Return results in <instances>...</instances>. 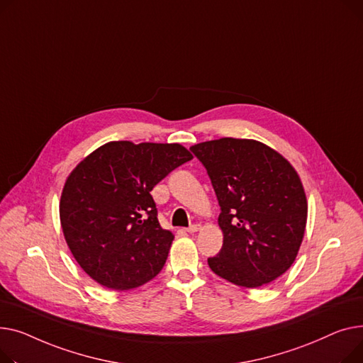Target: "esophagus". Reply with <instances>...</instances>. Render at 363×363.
Listing matches in <instances>:
<instances>
[{
    "label": "esophagus",
    "instance_id": "34e87169",
    "mask_svg": "<svg viewBox=\"0 0 363 363\" xmlns=\"http://www.w3.org/2000/svg\"><path fill=\"white\" fill-rule=\"evenodd\" d=\"M199 230H201V225H199V224H191L190 227L186 228L187 233H196V231H199Z\"/></svg>",
    "mask_w": 363,
    "mask_h": 363
}]
</instances>
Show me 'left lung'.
I'll return each mask as SVG.
<instances>
[{"label":"left lung","mask_w":363,"mask_h":363,"mask_svg":"<svg viewBox=\"0 0 363 363\" xmlns=\"http://www.w3.org/2000/svg\"><path fill=\"white\" fill-rule=\"evenodd\" d=\"M190 151L206 168L221 208L223 247L208 258L209 268L247 289L279 279L294 262L306 228L299 174L283 155L252 139L221 138Z\"/></svg>","instance_id":"left-lung-1"}]
</instances>
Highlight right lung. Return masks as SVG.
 <instances>
[{
    "instance_id": "right-lung-1",
    "label": "right lung",
    "mask_w": 363,
    "mask_h": 363,
    "mask_svg": "<svg viewBox=\"0 0 363 363\" xmlns=\"http://www.w3.org/2000/svg\"><path fill=\"white\" fill-rule=\"evenodd\" d=\"M191 154L179 143L108 142L70 173L60 221L74 259L113 290L136 289L162 269L173 233L157 218L151 190Z\"/></svg>"
}]
</instances>
